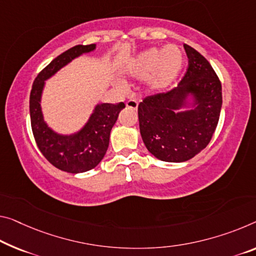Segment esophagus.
Here are the masks:
<instances>
[{
  "mask_svg": "<svg viewBox=\"0 0 256 256\" xmlns=\"http://www.w3.org/2000/svg\"><path fill=\"white\" fill-rule=\"evenodd\" d=\"M126 105H127V108H129L137 110V108H138V102H137L135 98H130V100L126 102Z\"/></svg>",
  "mask_w": 256,
  "mask_h": 256,
  "instance_id": "esophagus-1",
  "label": "esophagus"
}]
</instances>
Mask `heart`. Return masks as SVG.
Listing matches in <instances>:
<instances>
[{"label":"heart","mask_w":256,"mask_h":256,"mask_svg":"<svg viewBox=\"0 0 256 256\" xmlns=\"http://www.w3.org/2000/svg\"><path fill=\"white\" fill-rule=\"evenodd\" d=\"M183 52L176 46L151 48L138 54L129 65V73L138 78H150V86L156 90L169 87L183 68Z\"/></svg>","instance_id":"1"}]
</instances>
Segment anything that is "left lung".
Masks as SVG:
<instances>
[{"mask_svg":"<svg viewBox=\"0 0 256 256\" xmlns=\"http://www.w3.org/2000/svg\"><path fill=\"white\" fill-rule=\"evenodd\" d=\"M188 68L178 87L144 98L138 105L140 130L145 146L166 162H183L205 148L218 124L222 106L221 81L205 57L184 44ZM192 92L197 108L175 114Z\"/></svg>","mask_w":256,"mask_h":256,"instance_id":"left-lung-1","label":"left lung"}]
</instances>
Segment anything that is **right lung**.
<instances>
[{"label": "right lung", "mask_w": 256, "mask_h": 256, "mask_svg": "<svg viewBox=\"0 0 256 256\" xmlns=\"http://www.w3.org/2000/svg\"><path fill=\"white\" fill-rule=\"evenodd\" d=\"M95 48L96 44H78L66 50L38 74L30 90V126L38 150L52 166L72 174L88 172L104 158L108 148L110 132L126 105L122 102L116 105L108 103L97 105L81 132L72 136H60L51 130L43 121L40 106L41 94L44 80L76 57Z\"/></svg>", "instance_id": "add662e5"}]
</instances>
